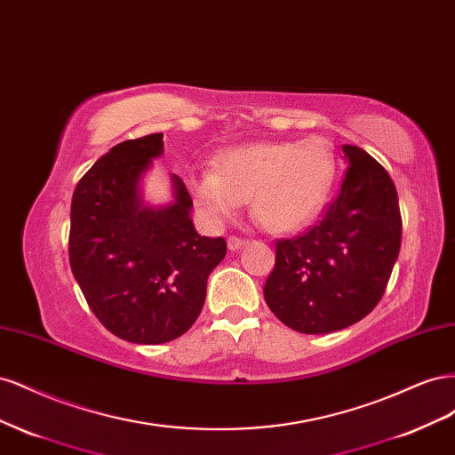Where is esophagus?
I'll use <instances>...</instances> for the list:
<instances>
[{"instance_id": "1", "label": "esophagus", "mask_w": 455, "mask_h": 455, "mask_svg": "<svg viewBox=\"0 0 455 455\" xmlns=\"http://www.w3.org/2000/svg\"><path fill=\"white\" fill-rule=\"evenodd\" d=\"M244 244H249V241H246V239H241V237H235V235H231V237L228 239V249H229L231 252H235V251L243 249Z\"/></svg>"}]
</instances>
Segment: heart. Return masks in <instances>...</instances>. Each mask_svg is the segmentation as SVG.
<instances>
[{"label": "heart", "instance_id": "obj_1", "mask_svg": "<svg viewBox=\"0 0 455 455\" xmlns=\"http://www.w3.org/2000/svg\"><path fill=\"white\" fill-rule=\"evenodd\" d=\"M334 174V156L323 140L256 142L224 151L216 159V171L191 172L189 188L214 220L235 214L251 201L261 228L288 233L319 214Z\"/></svg>", "mask_w": 455, "mask_h": 455}]
</instances>
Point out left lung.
Here are the masks:
<instances>
[{"label":"left lung","instance_id":"8db88e82","mask_svg":"<svg viewBox=\"0 0 455 455\" xmlns=\"http://www.w3.org/2000/svg\"><path fill=\"white\" fill-rule=\"evenodd\" d=\"M349 167L338 197L304 235L279 239L264 286L288 328L328 334L378 306L401 251L403 218L389 172L363 148H341Z\"/></svg>","mask_w":455,"mask_h":455}]
</instances>
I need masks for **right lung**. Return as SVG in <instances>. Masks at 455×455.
<instances>
[{
	"mask_svg": "<svg viewBox=\"0 0 455 455\" xmlns=\"http://www.w3.org/2000/svg\"><path fill=\"white\" fill-rule=\"evenodd\" d=\"M163 156V132L108 151L76 186L70 266L89 307L109 332L131 343L180 338L197 321L206 279L224 259V237H201L194 201L172 174L174 201L148 206L140 178Z\"/></svg>",
	"mask_w": 455,
	"mask_h": 455,
	"instance_id": "1",
	"label": "right lung"
}]
</instances>
